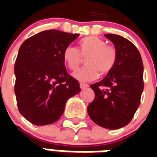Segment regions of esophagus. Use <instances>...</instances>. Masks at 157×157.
Segmentation results:
<instances>
[{"instance_id":"34e87169","label":"esophagus","mask_w":157,"mask_h":157,"mask_svg":"<svg viewBox=\"0 0 157 157\" xmlns=\"http://www.w3.org/2000/svg\"><path fill=\"white\" fill-rule=\"evenodd\" d=\"M80 87H81V89L82 90H84V89H86L88 88L89 87V85H87V84H86V83H80Z\"/></svg>"}]
</instances>
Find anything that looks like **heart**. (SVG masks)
Instances as JSON below:
<instances>
[{"label":"heart","mask_w":157,"mask_h":157,"mask_svg":"<svg viewBox=\"0 0 157 157\" xmlns=\"http://www.w3.org/2000/svg\"><path fill=\"white\" fill-rule=\"evenodd\" d=\"M86 59L87 66L73 73V76L81 82H91L98 76V71L102 74L111 71L115 65V49L108 45L107 42L98 37L90 36L79 42V48L67 46L63 51V59L70 70L75 71Z\"/></svg>","instance_id":"obj_1"}]
</instances>
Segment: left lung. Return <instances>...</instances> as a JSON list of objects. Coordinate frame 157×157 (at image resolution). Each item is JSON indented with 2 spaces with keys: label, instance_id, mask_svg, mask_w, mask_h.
<instances>
[{
  "label": "left lung",
  "instance_id": "left-lung-1",
  "mask_svg": "<svg viewBox=\"0 0 157 157\" xmlns=\"http://www.w3.org/2000/svg\"><path fill=\"white\" fill-rule=\"evenodd\" d=\"M116 49V63L102 81L90 86L95 98L87 107L92 121L118 129L131 121L144 89V67L140 52L131 42L116 34H104Z\"/></svg>",
  "mask_w": 157,
  "mask_h": 157
}]
</instances>
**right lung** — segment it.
<instances>
[{
  "label": "right lung",
  "instance_id": "add662e5",
  "mask_svg": "<svg viewBox=\"0 0 157 157\" xmlns=\"http://www.w3.org/2000/svg\"><path fill=\"white\" fill-rule=\"evenodd\" d=\"M79 34L55 29L43 31L22 43L16 59V98L20 113L35 125L60 118L69 98L81 92L68 75L63 51Z\"/></svg>",
  "mask_w": 157,
  "mask_h": 157
}]
</instances>
